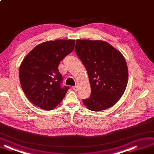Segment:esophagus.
<instances>
[{
    "label": "esophagus",
    "mask_w": 154,
    "mask_h": 154,
    "mask_svg": "<svg viewBox=\"0 0 154 154\" xmlns=\"http://www.w3.org/2000/svg\"><path fill=\"white\" fill-rule=\"evenodd\" d=\"M72 89H73L75 91H78V86H76V85L73 86V87H72Z\"/></svg>",
    "instance_id": "34e87169"
}]
</instances>
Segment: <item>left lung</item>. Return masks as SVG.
<instances>
[{
    "mask_svg": "<svg viewBox=\"0 0 154 154\" xmlns=\"http://www.w3.org/2000/svg\"><path fill=\"white\" fill-rule=\"evenodd\" d=\"M75 51L87 71L91 87L90 97L83 102L94 111L106 109L122 96L128 82L124 56L103 41L76 40Z\"/></svg>",
    "mask_w": 154,
    "mask_h": 154,
    "instance_id": "1",
    "label": "left lung"
}]
</instances>
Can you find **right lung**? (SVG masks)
<instances>
[{
	"label": "right lung",
	"instance_id": "1",
	"mask_svg": "<svg viewBox=\"0 0 154 154\" xmlns=\"http://www.w3.org/2000/svg\"><path fill=\"white\" fill-rule=\"evenodd\" d=\"M75 41L58 39L36 46L21 64V86L30 101L41 109L51 110L59 104L69 89L62 86L59 65L75 48Z\"/></svg>",
	"mask_w": 154,
	"mask_h": 154
}]
</instances>
